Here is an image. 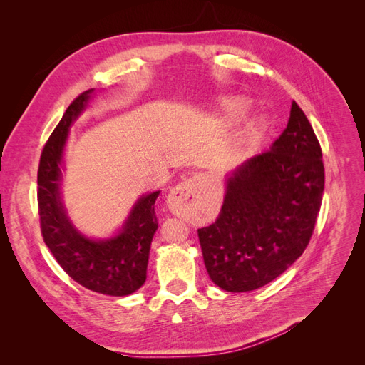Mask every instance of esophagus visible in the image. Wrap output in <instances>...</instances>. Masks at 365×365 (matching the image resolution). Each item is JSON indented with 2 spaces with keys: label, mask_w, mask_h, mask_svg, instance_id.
<instances>
[{
  "label": "esophagus",
  "mask_w": 365,
  "mask_h": 365,
  "mask_svg": "<svg viewBox=\"0 0 365 365\" xmlns=\"http://www.w3.org/2000/svg\"><path fill=\"white\" fill-rule=\"evenodd\" d=\"M201 197V178L192 176V178L175 185L168 196L169 210L175 215L189 216L197 207V201Z\"/></svg>",
  "instance_id": "34e87169"
}]
</instances>
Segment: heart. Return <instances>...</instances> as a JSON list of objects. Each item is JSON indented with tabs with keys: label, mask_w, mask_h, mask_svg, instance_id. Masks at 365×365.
<instances>
[{
	"label": "heart",
	"mask_w": 365,
	"mask_h": 365,
	"mask_svg": "<svg viewBox=\"0 0 365 365\" xmlns=\"http://www.w3.org/2000/svg\"><path fill=\"white\" fill-rule=\"evenodd\" d=\"M250 101L242 96L225 97L219 105V121L227 126H235L244 120L250 111ZM264 135V123L260 118H254L248 121L244 132H242L239 146L244 152L256 150Z\"/></svg>",
	"instance_id": "heart-1"
}]
</instances>
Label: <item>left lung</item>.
Instances as JSON below:
<instances>
[{"label": "left lung", "mask_w": 365, "mask_h": 365, "mask_svg": "<svg viewBox=\"0 0 365 365\" xmlns=\"http://www.w3.org/2000/svg\"><path fill=\"white\" fill-rule=\"evenodd\" d=\"M323 153L302 108L269 150L227 176L215 224L197 230L210 279L227 292L268 284L302 256L324 190Z\"/></svg>", "instance_id": "obj_1"}]
</instances>
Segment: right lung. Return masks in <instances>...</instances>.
I'll return each instance as SVG.
<instances>
[{"mask_svg": "<svg viewBox=\"0 0 365 365\" xmlns=\"http://www.w3.org/2000/svg\"><path fill=\"white\" fill-rule=\"evenodd\" d=\"M93 91L74 98L42 149L38 169L41 231L54 259L74 282L98 294L125 297L146 282L150 242L158 228L160 190L143 195L113 237L90 239L71 224L61 197L63 149L70 126L86 109Z\"/></svg>", "mask_w": 365, "mask_h": 365, "instance_id": "right-lung-1", "label": "right lung"}]
</instances>
